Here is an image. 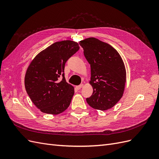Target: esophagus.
Masks as SVG:
<instances>
[{
    "mask_svg": "<svg viewBox=\"0 0 159 159\" xmlns=\"http://www.w3.org/2000/svg\"><path fill=\"white\" fill-rule=\"evenodd\" d=\"M84 86V85L83 84H81V85H78V86H76L75 87V88H76V89H78V90H80L81 88H82Z\"/></svg>",
    "mask_w": 159,
    "mask_h": 159,
    "instance_id": "obj_1",
    "label": "esophagus"
}]
</instances>
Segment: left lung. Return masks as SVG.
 Returning <instances> with one entry per match:
<instances>
[{
    "mask_svg": "<svg viewBox=\"0 0 159 159\" xmlns=\"http://www.w3.org/2000/svg\"><path fill=\"white\" fill-rule=\"evenodd\" d=\"M91 67L93 93L86 98L91 107L102 111L113 107L122 98L126 70L118 52L107 43L89 38L80 41Z\"/></svg>",
    "mask_w": 159,
    "mask_h": 159,
    "instance_id": "obj_1",
    "label": "left lung"
}]
</instances>
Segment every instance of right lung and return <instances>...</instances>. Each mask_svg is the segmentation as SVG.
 <instances>
[{
    "instance_id": "1",
    "label": "right lung",
    "mask_w": 159,
    "mask_h": 159,
    "mask_svg": "<svg viewBox=\"0 0 159 159\" xmlns=\"http://www.w3.org/2000/svg\"><path fill=\"white\" fill-rule=\"evenodd\" d=\"M79 49L75 42H57L32 61L25 75V88L42 112L57 115L69 107L74 89L66 81L65 64Z\"/></svg>"
}]
</instances>
